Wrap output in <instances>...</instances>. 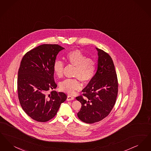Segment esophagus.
Instances as JSON below:
<instances>
[{
    "label": "esophagus",
    "mask_w": 151,
    "mask_h": 151,
    "mask_svg": "<svg viewBox=\"0 0 151 151\" xmlns=\"http://www.w3.org/2000/svg\"><path fill=\"white\" fill-rule=\"evenodd\" d=\"M74 100V97L72 96H70V95H68L67 96V101H71Z\"/></svg>",
    "instance_id": "esophagus-1"
}]
</instances>
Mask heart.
I'll return each instance as SVG.
<instances>
[{
	"instance_id": "heart-1",
	"label": "heart",
	"mask_w": 151,
	"mask_h": 151,
	"mask_svg": "<svg viewBox=\"0 0 151 151\" xmlns=\"http://www.w3.org/2000/svg\"><path fill=\"white\" fill-rule=\"evenodd\" d=\"M64 58L70 65L75 67L73 79H67L60 84L61 91L72 94L79 91L81 86L79 80L86 83L93 79L97 69V63L93 59L88 58L81 51L75 50L68 52ZM64 63L61 60H56L53 65V70L58 77L63 76Z\"/></svg>"
}]
</instances>
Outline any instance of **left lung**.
Segmentation results:
<instances>
[{"label":"left lung","mask_w":151,"mask_h":151,"mask_svg":"<svg viewBox=\"0 0 151 151\" xmlns=\"http://www.w3.org/2000/svg\"><path fill=\"white\" fill-rule=\"evenodd\" d=\"M96 49L99 55L97 72L82 90L83 94L76 97L81 104L78 116L86 123L99 122L110 114L118 91L117 75L112 58L105 51Z\"/></svg>","instance_id":"obj_1"}]
</instances>
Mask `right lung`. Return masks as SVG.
Wrapping results in <instances>:
<instances>
[{"instance_id":"obj_1","label":"right lung","mask_w":151,"mask_h":151,"mask_svg":"<svg viewBox=\"0 0 151 151\" xmlns=\"http://www.w3.org/2000/svg\"><path fill=\"white\" fill-rule=\"evenodd\" d=\"M64 49L57 44H43L28 51L22 58L17 76V93L23 110L37 122L49 121L57 114L67 99L63 92L52 91L53 65L58 52Z\"/></svg>"}]
</instances>
